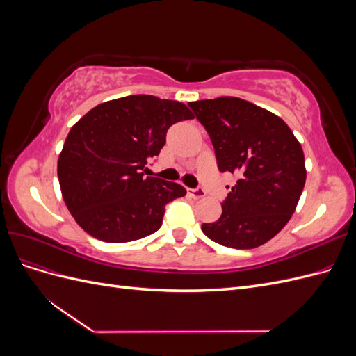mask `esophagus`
I'll return each mask as SVG.
<instances>
[{
    "label": "esophagus",
    "instance_id": "obj_1",
    "mask_svg": "<svg viewBox=\"0 0 356 356\" xmlns=\"http://www.w3.org/2000/svg\"><path fill=\"white\" fill-rule=\"evenodd\" d=\"M188 195L193 199H202V197H204V190H202V188H191V190H188Z\"/></svg>",
    "mask_w": 356,
    "mask_h": 356
}]
</instances>
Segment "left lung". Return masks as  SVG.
I'll use <instances>...</instances> for the list:
<instances>
[{
    "label": "left lung",
    "instance_id": "obj_1",
    "mask_svg": "<svg viewBox=\"0 0 356 356\" xmlns=\"http://www.w3.org/2000/svg\"><path fill=\"white\" fill-rule=\"evenodd\" d=\"M212 141L218 169L238 175L221 217L202 224L209 239L257 248L281 232L306 182L305 154L281 117L234 96L188 102Z\"/></svg>",
    "mask_w": 356,
    "mask_h": 356
}]
</instances>
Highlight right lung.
Instances as JSON below:
<instances>
[{"label":"right lung","instance_id":"right-lung-1","mask_svg":"<svg viewBox=\"0 0 356 356\" xmlns=\"http://www.w3.org/2000/svg\"><path fill=\"white\" fill-rule=\"evenodd\" d=\"M193 118L178 101L131 95L96 105L75 123L58 160L63 202L93 238L123 243L157 232L165 207L186 196L177 182L144 177L168 129Z\"/></svg>","mask_w":356,"mask_h":356}]
</instances>
